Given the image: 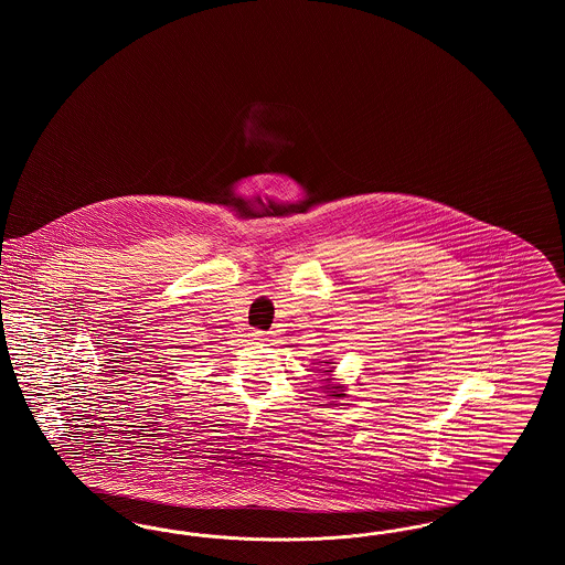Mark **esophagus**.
Returning a JSON list of instances; mask_svg holds the SVG:
<instances>
[{"instance_id":"1","label":"esophagus","mask_w":565,"mask_h":565,"mask_svg":"<svg viewBox=\"0 0 565 565\" xmlns=\"http://www.w3.org/2000/svg\"><path fill=\"white\" fill-rule=\"evenodd\" d=\"M252 339H254V341H267V332L256 330V332H252Z\"/></svg>"}]
</instances>
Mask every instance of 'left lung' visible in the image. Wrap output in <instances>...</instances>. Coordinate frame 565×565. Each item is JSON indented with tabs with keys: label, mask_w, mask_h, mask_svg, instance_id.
<instances>
[{
	"label": "left lung",
	"mask_w": 565,
	"mask_h": 565,
	"mask_svg": "<svg viewBox=\"0 0 565 565\" xmlns=\"http://www.w3.org/2000/svg\"><path fill=\"white\" fill-rule=\"evenodd\" d=\"M326 364H332V362H326ZM323 373H326V375H330V373H332V369H330V371H323ZM323 383H326V385H322L323 392H326L328 396H332V398H343V396H345V394H343V392H345V385L332 383L330 379H323Z\"/></svg>",
	"instance_id": "1"
}]
</instances>
